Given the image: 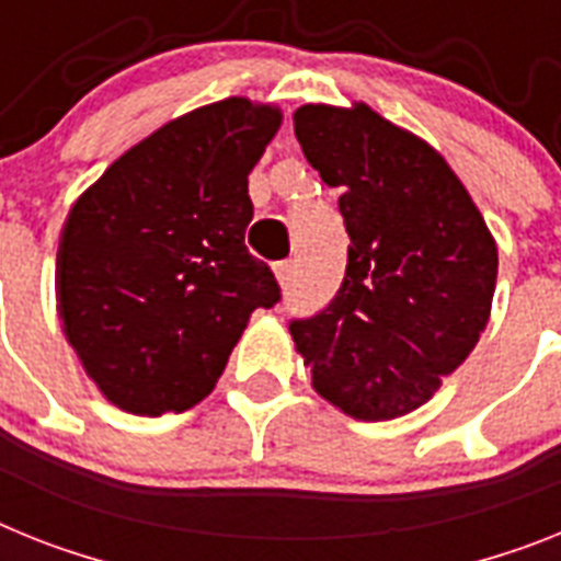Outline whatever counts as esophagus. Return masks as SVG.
I'll list each match as a JSON object with an SVG mask.
<instances>
[{"label":"esophagus","mask_w":561,"mask_h":561,"mask_svg":"<svg viewBox=\"0 0 561 561\" xmlns=\"http://www.w3.org/2000/svg\"><path fill=\"white\" fill-rule=\"evenodd\" d=\"M273 273H276V282H279L282 288H288L290 276H294V262H279V265H273Z\"/></svg>","instance_id":"34e87169"}]
</instances>
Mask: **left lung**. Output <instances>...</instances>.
I'll return each instance as SVG.
<instances>
[{"label":"left lung","mask_w":561,"mask_h":561,"mask_svg":"<svg viewBox=\"0 0 561 561\" xmlns=\"http://www.w3.org/2000/svg\"><path fill=\"white\" fill-rule=\"evenodd\" d=\"M296 139L339 187L347 267L333 302L294 319L310 382L362 422L416 411L491 319L496 239L439 150L368 107L302 105Z\"/></svg>","instance_id":"1"}]
</instances>
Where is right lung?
Returning <instances> with one entry per match:
<instances>
[{"instance_id":"obj_1","label":"right lung","mask_w":561,"mask_h":561,"mask_svg":"<svg viewBox=\"0 0 561 561\" xmlns=\"http://www.w3.org/2000/svg\"><path fill=\"white\" fill-rule=\"evenodd\" d=\"M282 125L228 96L125 150L73 202L56 251V310L102 397L136 416L182 413L222 376L256 308L279 302L244 248L248 173Z\"/></svg>"}]
</instances>
